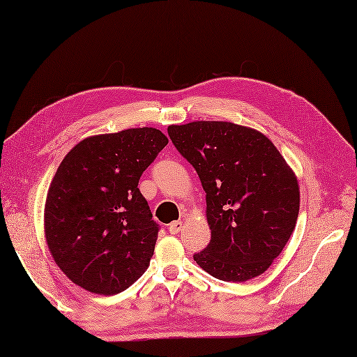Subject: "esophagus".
Segmentation results:
<instances>
[{
    "instance_id": "1",
    "label": "esophagus",
    "mask_w": 357,
    "mask_h": 357,
    "mask_svg": "<svg viewBox=\"0 0 357 357\" xmlns=\"http://www.w3.org/2000/svg\"><path fill=\"white\" fill-rule=\"evenodd\" d=\"M181 229H183V222H181V221H174V222L170 224L169 231H170L172 234H176L178 231H181Z\"/></svg>"
}]
</instances>
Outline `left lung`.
Returning <instances> with one entry per match:
<instances>
[{"label":"left lung","mask_w":357,"mask_h":357,"mask_svg":"<svg viewBox=\"0 0 357 357\" xmlns=\"http://www.w3.org/2000/svg\"><path fill=\"white\" fill-rule=\"evenodd\" d=\"M207 201L210 244L193 259L225 282L262 275L282 252L299 215V185L267 136L224 121L167 128Z\"/></svg>","instance_id":"obj_1"}]
</instances>
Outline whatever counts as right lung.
<instances>
[{
  "mask_svg": "<svg viewBox=\"0 0 357 357\" xmlns=\"http://www.w3.org/2000/svg\"><path fill=\"white\" fill-rule=\"evenodd\" d=\"M169 139L151 127L82 139L53 176L44 233L56 265L96 294L127 290L147 270L159 225L138 183Z\"/></svg>",
  "mask_w": 357,
  "mask_h": 357,
  "instance_id": "1",
  "label": "right lung"
}]
</instances>
